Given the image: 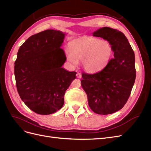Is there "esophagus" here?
Segmentation results:
<instances>
[{
	"label": "esophagus",
	"instance_id": "1",
	"mask_svg": "<svg viewBox=\"0 0 151 151\" xmlns=\"http://www.w3.org/2000/svg\"><path fill=\"white\" fill-rule=\"evenodd\" d=\"M76 76H77V78H81V77H82V75H81V73H79V72H77V73Z\"/></svg>",
	"mask_w": 151,
	"mask_h": 151
}]
</instances>
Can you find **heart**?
<instances>
[{"mask_svg": "<svg viewBox=\"0 0 151 151\" xmlns=\"http://www.w3.org/2000/svg\"><path fill=\"white\" fill-rule=\"evenodd\" d=\"M70 52L66 58L72 65L83 62L84 69L89 72H96L106 67L111 59L114 48L106 40L93 37H84L72 41L68 44Z\"/></svg>", "mask_w": 151, "mask_h": 151, "instance_id": "1", "label": "heart"}]
</instances>
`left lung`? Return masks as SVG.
Returning <instances> with one entry per match:
<instances>
[{
    "label": "left lung",
    "mask_w": 151,
    "mask_h": 151,
    "mask_svg": "<svg viewBox=\"0 0 151 151\" xmlns=\"http://www.w3.org/2000/svg\"><path fill=\"white\" fill-rule=\"evenodd\" d=\"M110 42L114 57L103 69L95 74L83 73L81 86L88 96L90 108L99 115H108L126 104L135 83V54L125 35L109 27L93 33Z\"/></svg>",
    "instance_id": "left-lung-1"
}]
</instances>
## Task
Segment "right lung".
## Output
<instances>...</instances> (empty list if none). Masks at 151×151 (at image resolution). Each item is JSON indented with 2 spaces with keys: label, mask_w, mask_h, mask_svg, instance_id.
Instances as JSON below:
<instances>
[{
  "label": "right lung",
  "mask_w": 151,
  "mask_h": 151,
  "mask_svg": "<svg viewBox=\"0 0 151 151\" xmlns=\"http://www.w3.org/2000/svg\"><path fill=\"white\" fill-rule=\"evenodd\" d=\"M65 34L47 29L32 35L20 47L14 63L17 92L22 101L40 115L61 109L76 72L62 67L66 60L60 47Z\"/></svg>",
  "instance_id": "add662e5"
}]
</instances>
